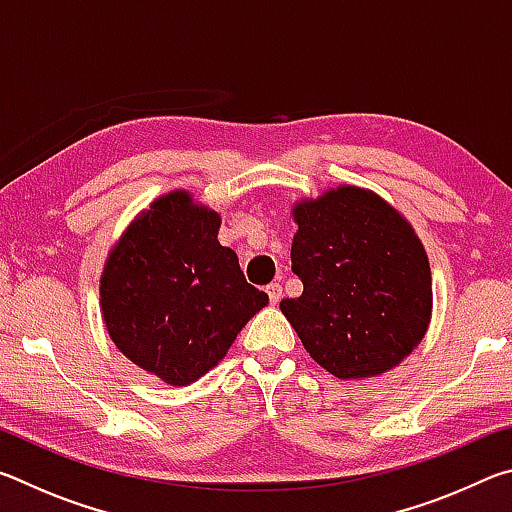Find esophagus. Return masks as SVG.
<instances>
[{"label":"esophagus","mask_w":512,"mask_h":512,"mask_svg":"<svg viewBox=\"0 0 512 512\" xmlns=\"http://www.w3.org/2000/svg\"><path fill=\"white\" fill-rule=\"evenodd\" d=\"M266 293H268V300H271V305H277V302L282 300V284L280 282H271L266 287Z\"/></svg>","instance_id":"34e87169"}]
</instances>
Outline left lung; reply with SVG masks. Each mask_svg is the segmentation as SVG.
<instances>
[{"label": "left lung", "mask_w": 512, "mask_h": 512, "mask_svg": "<svg viewBox=\"0 0 512 512\" xmlns=\"http://www.w3.org/2000/svg\"><path fill=\"white\" fill-rule=\"evenodd\" d=\"M291 271L280 302L318 366L339 379L395 368L427 334L431 268L411 223L368 189L343 185L293 207Z\"/></svg>", "instance_id": "8db88e82"}]
</instances>
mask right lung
<instances>
[{
	"label": "right lung",
	"instance_id": "1",
	"mask_svg": "<svg viewBox=\"0 0 512 512\" xmlns=\"http://www.w3.org/2000/svg\"><path fill=\"white\" fill-rule=\"evenodd\" d=\"M221 216L187 192L153 201L110 250L101 311L112 343L164 384L187 386L219 363L268 305L237 253L219 244Z\"/></svg>",
	"mask_w": 512,
	"mask_h": 512
}]
</instances>
